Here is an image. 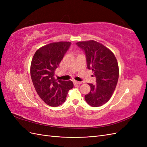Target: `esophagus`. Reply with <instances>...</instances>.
I'll return each mask as SVG.
<instances>
[{"label": "esophagus", "instance_id": "esophagus-1", "mask_svg": "<svg viewBox=\"0 0 147 147\" xmlns=\"http://www.w3.org/2000/svg\"><path fill=\"white\" fill-rule=\"evenodd\" d=\"M74 84H77V85H80V84H82V82H77V81H74Z\"/></svg>", "mask_w": 147, "mask_h": 147}]
</instances>
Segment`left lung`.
Here are the masks:
<instances>
[{
	"label": "left lung",
	"mask_w": 147,
	"mask_h": 147,
	"mask_svg": "<svg viewBox=\"0 0 147 147\" xmlns=\"http://www.w3.org/2000/svg\"><path fill=\"white\" fill-rule=\"evenodd\" d=\"M85 54L88 69L94 72L96 83H89L91 91L84 96L87 103L97 107L107 102L117 84L119 68L113 53L102 44L94 40L77 42Z\"/></svg>",
	"instance_id": "left-lung-1"
}]
</instances>
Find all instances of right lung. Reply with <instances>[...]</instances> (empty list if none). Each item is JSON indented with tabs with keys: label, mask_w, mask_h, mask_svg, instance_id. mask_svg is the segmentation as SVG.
I'll use <instances>...</instances> for the list:
<instances>
[{
	"label": "right lung",
	"mask_w": 147,
	"mask_h": 147,
	"mask_svg": "<svg viewBox=\"0 0 147 147\" xmlns=\"http://www.w3.org/2000/svg\"><path fill=\"white\" fill-rule=\"evenodd\" d=\"M71 43H51L35 53L30 65V77L40 97L51 107H57L65 101L68 91L73 88L72 81L57 80L56 69L69 49Z\"/></svg>",
	"instance_id": "1"
}]
</instances>
